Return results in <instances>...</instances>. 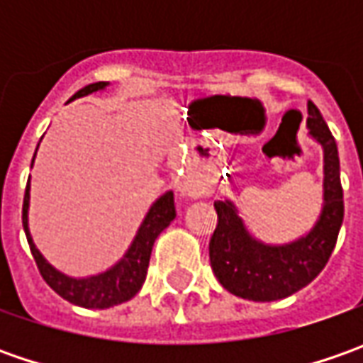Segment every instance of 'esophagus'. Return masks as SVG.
Returning a JSON list of instances; mask_svg holds the SVG:
<instances>
[{
	"label": "esophagus",
	"mask_w": 363,
	"mask_h": 363,
	"mask_svg": "<svg viewBox=\"0 0 363 363\" xmlns=\"http://www.w3.org/2000/svg\"><path fill=\"white\" fill-rule=\"evenodd\" d=\"M184 191H186L188 196H200V189L194 188V186H188V188L184 189Z\"/></svg>",
	"instance_id": "34e87169"
}]
</instances>
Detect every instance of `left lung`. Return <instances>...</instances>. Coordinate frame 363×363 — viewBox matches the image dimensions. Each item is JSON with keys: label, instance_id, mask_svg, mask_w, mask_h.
I'll use <instances>...</instances> for the list:
<instances>
[{"label": "left lung", "instance_id": "1", "mask_svg": "<svg viewBox=\"0 0 363 363\" xmlns=\"http://www.w3.org/2000/svg\"><path fill=\"white\" fill-rule=\"evenodd\" d=\"M309 133L323 147V210L307 236L283 246L252 238L234 203L218 200L216 230L210 238V264L220 285L248 301L285 299L325 269L343 222V189L335 139L319 108L307 105Z\"/></svg>", "mask_w": 363, "mask_h": 363}]
</instances>
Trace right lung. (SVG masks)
<instances>
[{
    "label": "right lung",
    "mask_w": 363,
    "mask_h": 363,
    "mask_svg": "<svg viewBox=\"0 0 363 363\" xmlns=\"http://www.w3.org/2000/svg\"><path fill=\"white\" fill-rule=\"evenodd\" d=\"M105 86L106 82H94V84L80 89L72 99L103 91ZM28 208H30V179L26 186V196H23L21 224H23V232H26V238L30 244L32 257L38 264V271L42 274V279L48 283L50 289L56 291L62 299L70 301L78 307H86V309H108L113 305H121L125 301L133 299L139 293V289L145 283L153 242L175 218L174 191H167L151 206V210L147 212L145 220H143L133 244L129 246L127 255L121 258L113 269L101 272V274H94V277H86V279H72V277H66L64 272L56 271L35 248L30 230H28Z\"/></svg>",
    "instance_id": "right-lung-1"
}]
</instances>
